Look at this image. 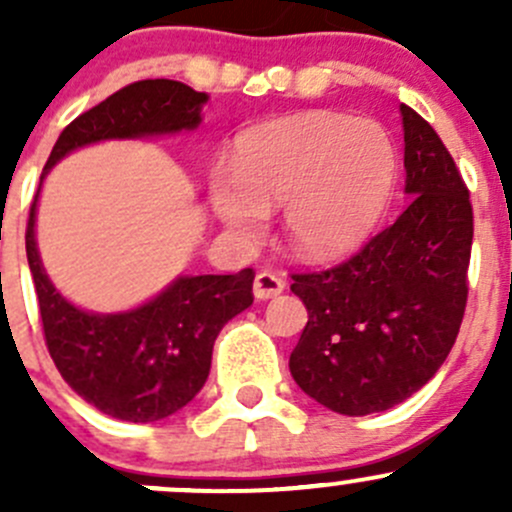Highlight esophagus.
<instances>
[{"label":"esophagus","instance_id":"1","mask_svg":"<svg viewBox=\"0 0 512 512\" xmlns=\"http://www.w3.org/2000/svg\"><path fill=\"white\" fill-rule=\"evenodd\" d=\"M282 289H285V282H282V277H277L275 272H260V275L255 277V282H252V292H255L257 299H272L277 297V294H282Z\"/></svg>","mask_w":512,"mask_h":512}]
</instances>
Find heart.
Returning a JSON list of instances; mask_svg holds the SVG:
<instances>
[{"label": "heart", "mask_w": 512, "mask_h": 512, "mask_svg": "<svg viewBox=\"0 0 512 512\" xmlns=\"http://www.w3.org/2000/svg\"><path fill=\"white\" fill-rule=\"evenodd\" d=\"M399 180V151L381 123L307 111L240 133L230 168L208 178V203L237 237H255L282 205L287 245L329 260L364 245L384 220Z\"/></svg>", "instance_id": "obj_1"}]
</instances>
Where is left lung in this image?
<instances>
[{"mask_svg": "<svg viewBox=\"0 0 512 512\" xmlns=\"http://www.w3.org/2000/svg\"><path fill=\"white\" fill-rule=\"evenodd\" d=\"M409 205L352 260L292 275L307 327L289 356L299 389L329 411L369 416L433 379L461 329L473 208L438 133L401 103Z\"/></svg>", "mask_w": 512, "mask_h": 512, "instance_id": "left-lung-1", "label": "left lung"}]
</instances>
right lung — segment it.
I'll use <instances>...</instances> for the list:
<instances>
[{
	"label": "right lung",
	"mask_w": 512,
	"mask_h": 512,
	"mask_svg": "<svg viewBox=\"0 0 512 512\" xmlns=\"http://www.w3.org/2000/svg\"><path fill=\"white\" fill-rule=\"evenodd\" d=\"M208 94L170 79L126 86L61 131L41 173L27 225V260L39 297L46 347L66 384L118 421L173 416L198 396L210 374L220 329L252 304V270L178 275L156 297L123 312L76 307L46 275L36 245L41 185L59 160L103 141H153L195 131Z\"/></svg>",
	"instance_id": "1"
}]
</instances>
